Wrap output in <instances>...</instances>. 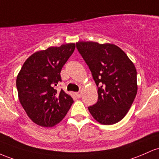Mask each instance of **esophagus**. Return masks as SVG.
<instances>
[{
	"mask_svg": "<svg viewBox=\"0 0 159 159\" xmlns=\"http://www.w3.org/2000/svg\"><path fill=\"white\" fill-rule=\"evenodd\" d=\"M75 94H76V97L80 98V96H81V92H76V93H75Z\"/></svg>",
	"mask_w": 159,
	"mask_h": 159,
	"instance_id": "34e87169",
	"label": "esophagus"
}]
</instances>
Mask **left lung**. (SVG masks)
Listing matches in <instances>:
<instances>
[{"instance_id": "left-lung-1", "label": "left lung", "mask_w": 159, "mask_h": 159, "mask_svg": "<svg viewBox=\"0 0 159 159\" xmlns=\"http://www.w3.org/2000/svg\"><path fill=\"white\" fill-rule=\"evenodd\" d=\"M77 50L98 87L97 103L89 107L96 121L113 125L125 116L136 97L137 70L127 55L113 44L78 42Z\"/></svg>"}]
</instances>
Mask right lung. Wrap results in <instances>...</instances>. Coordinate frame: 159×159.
I'll use <instances>...</instances> for the list:
<instances>
[{
  "mask_svg": "<svg viewBox=\"0 0 159 159\" xmlns=\"http://www.w3.org/2000/svg\"><path fill=\"white\" fill-rule=\"evenodd\" d=\"M75 49L67 43L37 52L25 61L16 79L19 101L27 115L43 127H52L65 116L74 100L63 90L61 70Z\"/></svg>",
  "mask_w": 159,
  "mask_h": 159,
  "instance_id": "right-lung-1",
  "label": "right lung"
}]
</instances>
